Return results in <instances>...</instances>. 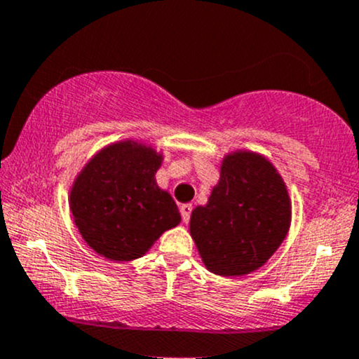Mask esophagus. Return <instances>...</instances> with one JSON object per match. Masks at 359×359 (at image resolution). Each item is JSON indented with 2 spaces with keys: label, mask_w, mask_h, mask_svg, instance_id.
<instances>
[{
  "label": "esophagus",
  "mask_w": 359,
  "mask_h": 359,
  "mask_svg": "<svg viewBox=\"0 0 359 359\" xmlns=\"http://www.w3.org/2000/svg\"><path fill=\"white\" fill-rule=\"evenodd\" d=\"M191 213H192V205H182V206H180V215H182L184 222L191 220Z\"/></svg>",
  "instance_id": "obj_1"
}]
</instances>
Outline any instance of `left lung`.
<instances>
[{
  "mask_svg": "<svg viewBox=\"0 0 359 359\" xmlns=\"http://www.w3.org/2000/svg\"><path fill=\"white\" fill-rule=\"evenodd\" d=\"M290 224L285 184L266 158L249 151L225 156L206 206L191 215V236L206 269L246 275L269 262Z\"/></svg>",
  "mask_w": 359,
  "mask_h": 359,
  "instance_id": "8db88e82",
  "label": "left lung"
}]
</instances>
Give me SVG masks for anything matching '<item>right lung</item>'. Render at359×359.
<instances>
[{
  "instance_id": "right-lung-1",
  "label": "right lung",
  "mask_w": 359,
  "mask_h": 359,
  "mask_svg": "<svg viewBox=\"0 0 359 359\" xmlns=\"http://www.w3.org/2000/svg\"><path fill=\"white\" fill-rule=\"evenodd\" d=\"M156 151L126 141L111 144L86 165L70 192V210L86 243L115 262L141 258L180 213L154 173Z\"/></svg>"
}]
</instances>
